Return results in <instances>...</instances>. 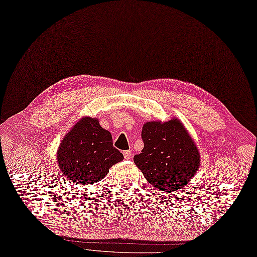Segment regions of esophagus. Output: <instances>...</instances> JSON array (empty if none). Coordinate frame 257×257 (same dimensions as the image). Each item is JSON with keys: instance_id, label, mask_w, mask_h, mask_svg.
I'll return each instance as SVG.
<instances>
[{"instance_id": "obj_1", "label": "esophagus", "mask_w": 257, "mask_h": 257, "mask_svg": "<svg viewBox=\"0 0 257 257\" xmlns=\"http://www.w3.org/2000/svg\"><path fill=\"white\" fill-rule=\"evenodd\" d=\"M123 157H125V159L126 160H130V159H132V151H130V150H126V151H123Z\"/></svg>"}]
</instances>
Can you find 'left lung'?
<instances>
[{"label":"left lung","mask_w":257,"mask_h":257,"mask_svg":"<svg viewBox=\"0 0 257 257\" xmlns=\"http://www.w3.org/2000/svg\"><path fill=\"white\" fill-rule=\"evenodd\" d=\"M142 140L144 148L134 161L147 181L159 191L182 189L198 172L199 150L178 118L145 122Z\"/></svg>","instance_id":"8db88e82"}]
</instances>
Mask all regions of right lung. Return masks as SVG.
<instances>
[{
  "mask_svg": "<svg viewBox=\"0 0 257 257\" xmlns=\"http://www.w3.org/2000/svg\"><path fill=\"white\" fill-rule=\"evenodd\" d=\"M123 159L113 147L112 136L97 118L82 117L65 135L57 151V162L70 182L91 185L107 176Z\"/></svg>",
  "mask_w": 257,
  "mask_h": 257,
  "instance_id": "add662e5",
  "label": "right lung"
}]
</instances>
